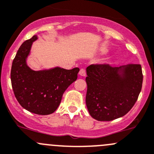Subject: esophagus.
<instances>
[{
	"label": "esophagus",
	"instance_id": "1",
	"mask_svg": "<svg viewBox=\"0 0 154 154\" xmlns=\"http://www.w3.org/2000/svg\"><path fill=\"white\" fill-rule=\"evenodd\" d=\"M79 75L82 76H85L86 75V71L85 69H81L79 71Z\"/></svg>",
	"mask_w": 154,
	"mask_h": 154
}]
</instances>
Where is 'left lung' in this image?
<instances>
[{"instance_id":"8db88e82","label":"left lung","mask_w":154,"mask_h":154,"mask_svg":"<svg viewBox=\"0 0 154 154\" xmlns=\"http://www.w3.org/2000/svg\"><path fill=\"white\" fill-rule=\"evenodd\" d=\"M86 106L98 121H111L125 116L133 107L141 91V66L113 67L92 64L86 69Z\"/></svg>"}]
</instances>
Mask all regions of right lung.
<instances>
[{
    "label": "right lung",
    "instance_id": "right-lung-1",
    "mask_svg": "<svg viewBox=\"0 0 154 154\" xmlns=\"http://www.w3.org/2000/svg\"><path fill=\"white\" fill-rule=\"evenodd\" d=\"M37 39L34 35L19 48L12 63L11 84L17 101L24 109L38 115H49L57 109L64 91L77 79L79 69L32 70L26 59Z\"/></svg>",
    "mask_w": 154,
    "mask_h": 154
}]
</instances>
